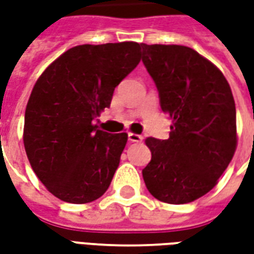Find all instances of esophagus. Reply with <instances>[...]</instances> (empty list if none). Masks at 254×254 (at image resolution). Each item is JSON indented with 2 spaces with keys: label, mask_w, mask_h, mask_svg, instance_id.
Listing matches in <instances>:
<instances>
[{
  "label": "esophagus",
  "mask_w": 254,
  "mask_h": 254,
  "mask_svg": "<svg viewBox=\"0 0 254 254\" xmlns=\"http://www.w3.org/2000/svg\"><path fill=\"white\" fill-rule=\"evenodd\" d=\"M127 138L130 143H140L143 141V136L141 134H136V133H127Z\"/></svg>",
  "instance_id": "esophagus-1"
}]
</instances>
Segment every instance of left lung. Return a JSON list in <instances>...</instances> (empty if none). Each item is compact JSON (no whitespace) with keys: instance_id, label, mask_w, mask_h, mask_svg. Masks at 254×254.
Returning a JSON list of instances; mask_svg holds the SVG:
<instances>
[{"instance_id":"obj_1","label":"left lung","mask_w":254,"mask_h":254,"mask_svg":"<svg viewBox=\"0 0 254 254\" xmlns=\"http://www.w3.org/2000/svg\"><path fill=\"white\" fill-rule=\"evenodd\" d=\"M141 60L170 116V137H148L151 162L143 170L160 201L187 204L218 184L237 148V114L223 73L193 49L141 43Z\"/></svg>"}]
</instances>
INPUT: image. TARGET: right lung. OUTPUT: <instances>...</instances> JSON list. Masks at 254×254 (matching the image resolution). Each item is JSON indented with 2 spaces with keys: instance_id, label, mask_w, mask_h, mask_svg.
<instances>
[{
  "instance_id": "obj_1",
  "label": "right lung",
  "mask_w": 254,
  "mask_h": 254,
  "mask_svg": "<svg viewBox=\"0 0 254 254\" xmlns=\"http://www.w3.org/2000/svg\"><path fill=\"white\" fill-rule=\"evenodd\" d=\"M140 49L136 42L72 47L34 85L24 148L36 177L60 200L85 204L110 187L127 134L103 132L94 122L138 65Z\"/></svg>"
}]
</instances>
